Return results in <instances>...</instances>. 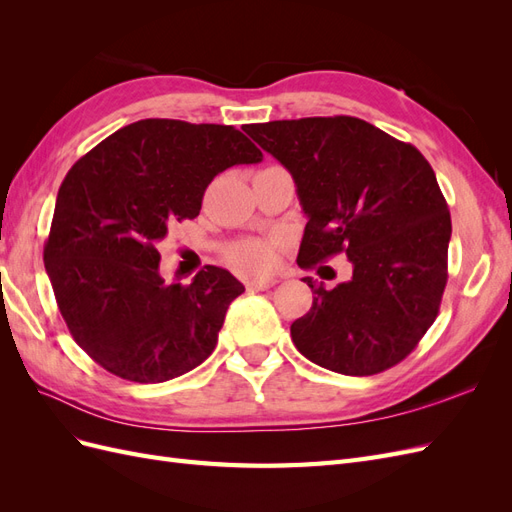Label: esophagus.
<instances>
[{"label":"esophagus","instance_id":"esophagus-1","mask_svg":"<svg viewBox=\"0 0 512 512\" xmlns=\"http://www.w3.org/2000/svg\"><path fill=\"white\" fill-rule=\"evenodd\" d=\"M245 284L252 290H269L271 286H275V280L273 277H254V280H247Z\"/></svg>","mask_w":512,"mask_h":512}]
</instances>
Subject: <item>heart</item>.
<instances>
[{
	"instance_id": "b5f03b06",
	"label": "heart",
	"mask_w": 512,
	"mask_h": 512,
	"mask_svg": "<svg viewBox=\"0 0 512 512\" xmlns=\"http://www.w3.org/2000/svg\"><path fill=\"white\" fill-rule=\"evenodd\" d=\"M226 256L232 265H237L245 271L262 273L275 265V245L262 239H245L232 243Z\"/></svg>"
}]
</instances>
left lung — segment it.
Listing matches in <instances>:
<instances>
[{
  "mask_svg": "<svg viewBox=\"0 0 512 512\" xmlns=\"http://www.w3.org/2000/svg\"><path fill=\"white\" fill-rule=\"evenodd\" d=\"M297 185L307 224L299 267L335 254L348 282L314 286L292 322L297 350L344 376H374L404 361L438 316L451 213L416 147L356 117H305L243 128Z\"/></svg>",
  "mask_w": 512,
  "mask_h": 512,
  "instance_id": "1",
  "label": "left lung"
}]
</instances>
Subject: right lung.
Instances as JSON below:
<instances>
[{
    "instance_id": "add662e5",
    "label": "right lung",
    "mask_w": 512,
    "mask_h": 512,
    "mask_svg": "<svg viewBox=\"0 0 512 512\" xmlns=\"http://www.w3.org/2000/svg\"><path fill=\"white\" fill-rule=\"evenodd\" d=\"M260 160L232 126L141 119L68 170L44 267L74 342L98 365L156 384L213 352L243 284L213 265L190 286L166 284L156 245L175 222L196 218L215 175Z\"/></svg>"
}]
</instances>
